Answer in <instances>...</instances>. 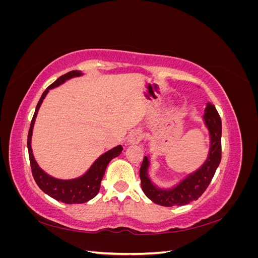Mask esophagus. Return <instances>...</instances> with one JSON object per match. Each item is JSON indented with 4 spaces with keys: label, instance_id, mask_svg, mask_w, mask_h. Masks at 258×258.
<instances>
[{
    "label": "esophagus",
    "instance_id": "34e87169",
    "mask_svg": "<svg viewBox=\"0 0 258 258\" xmlns=\"http://www.w3.org/2000/svg\"><path fill=\"white\" fill-rule=\"evenodd\" d=\"M142 139H143V137H142V135H141V132L136 130V131L131 132V134H130L129 139H128V143H129V144H132V145L139 144L140 142L142 141Z\"/></svg>",
    "mask_w": 258,
    "mask_h": 258
}]
</instances>
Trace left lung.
Listing matches in <instances>:
<instances>
[{
	"label": "left lung",
	"instance_id": "1",
	"mask_svg": "<svg viewBox=\"0 0 258 258\" xmlns=\"http://www.w3.org/2000/svg\"><path fill=\"white\" fill-rule=\"evenodd\" d=\"M202 119L210 137L208 157L196 171L187 174L172 187L163 188L152 181L148 174V169L151 167L150 156H144L140 169L141 186L146 197L155 204L163 207L188 205L191 201L197 200L212 181L222 158V120L215 106L210 102L206 105Z\"/></svg>",
	"mask_w": 258,
	"mask_h": 258
}]
</instances>
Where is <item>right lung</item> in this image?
I'll return each mask as SVG.
<instances>
[{
  "mask_svg": "<svg viewBox=\"0 0 258 258\" xmlns=\"http://www.w3.org/2000/svg\"><path fill=\"white\" fill-rule=\"evenodd\" d=\"M83 75L84 73L81 71H71L64 75L60 76L56 82L52 83L50 86H48V87L46 88V90L43 92V95L35 107V112L33 115L32 121H31V126L28 134L29 158L31 163V169H32V174L37 186L51 198L63 202V204H67V205L84 204V202H87L92 198H95L100 190L101 181H102L107 165L110 163V161L113 158L119 156L122 151V145H117L113 147L112 150L107 151L104 154L101 155L83 175L75 178H69V179L57 178L49 175L48 173H46L36 162L32 152L31 142H32V134H33L35 119H36L38 110H40V107L43 103V100L45 99L46 96H47V93L49 92L50 89L58 87V86L66 83L67 81L74 79V77H80Z\"/></svg>",
  "mask_w": 258,
  "mask_h": 258,
  "instance_id": "add662e5",
  "label": "right lung"
}]
</instances>
